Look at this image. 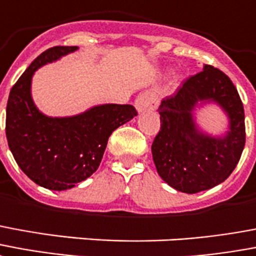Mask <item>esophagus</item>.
<instances>
[{
  "mask_svg": "<svg viewBox=\"0 0 256 256\" xmlns=\"http://www.w3.org/2000/svg\"><path fill=\"white\" fill-rule=\"evenodd\" d=\"M134 104H136L138 112H145V111L156 110L158 107V98L152 90H146L138 96Z\"/></svg>",
  "mask_w": 256,
  "mask_h": 256,
  "instance_id": "esophagus-1",
  "label": "esophagus"
}]
</instances>
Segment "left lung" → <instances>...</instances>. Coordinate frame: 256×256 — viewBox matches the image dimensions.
Returning <instances> with one entry per match:
<instances>
[{
	"label": "left lung",
	"instance_id": "obj_1",
	"mask_svg": "<svg viewBox=\"0 0 256 256\" xmlns=\"http://www.w3.org/2000/svg\"><path fill=\"white\" fill-rule=\"evenodd\" d=\"M205 104H217L228 118L222 136L205 134L194 112ZM162 128L152 144L153 162L162 180L187 194L209 190L228 178L246 144L244 108L229 77L213 66L184 81L158 107Z\"/></svg>",
	"mask_w": 256,
	"mask_h": 256
}]
</instances>
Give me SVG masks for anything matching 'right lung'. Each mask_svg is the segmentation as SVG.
<instances>
[{
  "instance_id": "right-lung-1",
  "label": "right lung",
  "mask_w": 256,
  "mask_h": 256,
  "mask_svg": "<svg viewBox=\"0 0 256 256\" xmlns=\"http://www.w3.org/2000/svg\"><path fill=\"white\" fill-rule=\"evenodd\" d=\"M78 50L51 47L42 52L13 85L6 104V140L22 171L48 190H69L99 168L108 137L137 115L130 104H100L72 116H48L31 94L39 68Z\"/></svg>"
}]
</instances>
